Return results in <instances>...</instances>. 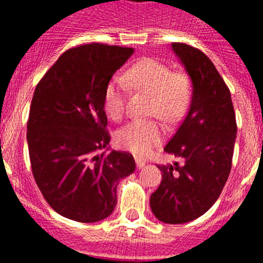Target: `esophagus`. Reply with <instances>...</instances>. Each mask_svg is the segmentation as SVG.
<instances>
[{"label": "esophagus", "instance_id": "1", "mask_svg": "<svg viewBox=\"0 0 263 263\" xmlns=\"http://www.w3.org/2000/svg\"><path fill=\"white\" fill-rule=\"evenodd\" d=\"M135 160H136V166H137V169H142L145 165H146V160H145V159L136 158V159H135Z\"/></svg>", "mask_w": 263, "mask_h": 263}]
</instances>
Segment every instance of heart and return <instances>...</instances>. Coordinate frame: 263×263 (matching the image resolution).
Instances as JSON below:
<instances>
[{
	"label": "heart",
	"instance_id": "b5f03b06",
	"mask_svg": "<svg viewBox=\"0 0 263 263\" xmlns=\"http://www.w3.org/2000/svg\"><path fill=\"white\" fill-rule=\"evenodd\" d=\"M124 81L127 85L119 80L109 81L104 90V110L115 121L123 116L127 86L151 95L148 115L168 123L178 122L190 105V79L184 73L173 72L155 58H144L135 63L124 75ZM163 134V127L156 121H132L117 132V142L131 153L145 155L161 141Z\"/></svg>",
	"mask_w": 263,
	"mask_h": 263
}]
</instances>
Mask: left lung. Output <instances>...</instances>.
Wrapping results in <instances>:
<instances>
[{
    "label": "left lung",
    "instance_id": "left-lung-1",
    "mask_svg": "<svg viewBox=\"0 0 263 263\" xmlns=\"http://www.w3.org/2000/svg\"><path fill=\"white\" fill-rule=\"evenodd\" d=\"M172 50L192 81V98L184 121L164 147L181 163L158 165L163 179L150 208L165 224H184L219 198L232 169L237 122L229 89L210 58L183 43H173Z\"/></svg>",
    "mask_w": 263,
    "mask_h": 263
}]
</instances>
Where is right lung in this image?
<instances>
[{
	"label": "right lung",
	"instance_id": "add662e5",
	"mask_svg": "<svg viewBox=\"0 0 263 263\" xmlns=\"http://www.w3.org/2000/svg\"><path fill=\"white\" fill-rule=\"evenodd\" d=\"M134 48L84 44L66 50L34 91L28 121L34 179L50 208L97 222L117 205V185L135 172L131 154L110 151L104 90Z\"/></svg>",
	"mask_w": 263,
	"mask_h": 263
}]
</instances>
